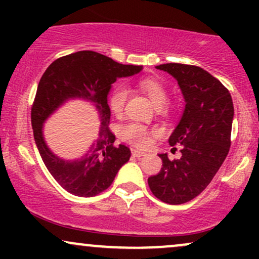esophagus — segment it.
Returning a JSON list of instances; mask_svg holds the SVG:
<instances>
[{
	"mask_svg": "<svg viewBox=\"0 0 259 259\" xmlns=\"http://www.w3.org/2000/svg\"><path fill=\"white\" fill-rule=\"evenodd\" d=\"M132 153H133V156L134 157H138V158H140V157H142V156H145V152H142V151H139V150H135V148H133L132 150Z\"/></svg>",
	"mask_w": 259,
	"mask_h": 259,
	"instance_id": "obj_1",
	"label": "esophagus"
}]
</instances>
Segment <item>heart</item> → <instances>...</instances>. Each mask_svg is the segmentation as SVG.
Masks as SVG:
<instances>
[{
    "instance_id": "heart-1",
    "label": "heart",
    "mask_w": 259,
    "mask_h": 259,
    "mask_svg": "<svg viewBox=\"0 0 259 259\" xmlns=\"http://www.w3.org/2000/svg\"><path fill=\"white\" fill-rule=\"evenodd\" d=\"M138 88L142 94L146 95L151 102L153 103V106L157 107V108H160V107H163L167 103V88L158 79H140L138 81ZM127 95H129V92H127L126 88H124L123 85H117L115 88H113L111 94H109V109L117 117H120L123 114L127 100ZM159 134L160 133L158 129H150V127L136 123L125 124V125L120 126L119 129V135L121 139L140 148H146L150 146L152 140L154 138H158Z\"/></svg>"
}]
</instances>
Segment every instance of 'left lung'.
<instances>
[{"label":"left lung","mask_w":259,"mask_h":259,"mask_svg":"<svg viewBox=\"0 0 259 259\" xmlns=\"http://www.w3.org/2000/svg\"><path fill=\"white\" fill-rule=\"evenodd\" d=\"M177 79L185 99L183 117L169 138L170 146L181 145L180 159L159 154L162 168L148 178L158 200L181 204L194 200L209 185L227 158L231 144L234 105L230 92L200 67L167 63L157 65Z\"/></svg>","instance_id":"left-lung-1"}]
</instances>
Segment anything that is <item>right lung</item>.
Segmentation results:
<instances>
[{
	"instance_id": "right-lung-1",
	"label": "right lung",
	"mask_w": 259,
	"mask_h": 259,
	"mask_svg": "<svg viewBox=\"0 0 259 259\" xmlns=\"http://www.w3.org/2000/svg\"><path fill=\"white\" fill-rule=\"evenodd\" d=\"M141 65H125L94 51H79L56 59L45 70L31 107L34 139L45 165L55 180L69 194L92 197L111 186L132 152L125 145L115 146L109 129L111 109L107 96L118 78L132 76ZM82 98L94 103L99 112V139L84 156L74 161L59 159L47 147L42 135L44 120L65 100Z\"/></svg>"
}]
</instances>
